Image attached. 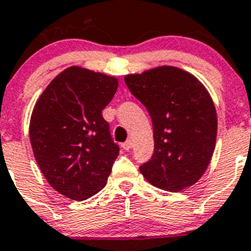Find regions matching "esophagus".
<instances>
[{
	"mask_svg": "<svg viewBox=\"0 0 251 251\" xmlns=\"http://www.w3.org/2000/svg\"><path fill=\"white\" fill-rule=\"evenodd\" d=\"M121 147H123L124 150L128 151V150H130L132 148V141L131 140H127V141H126V143H124L123 145H121Z\"/></svg>",
	"mask_w": 251,
	"mask_h": 251,
	"instance_id": "esophagus-1",
	"label": "esophagus"
}]
</instances>
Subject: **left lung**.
Masks as SVG:
<instances>
[{
  "instance_id": "8db88e82",
  "label": "left lung",
  "mask_w": 251,
  "mask_h": 251,
  "mask_svg": "<svg viewBox=\"0 0 251 251\" xmlns=\"http://www.w3.org/2000/svg\"><path fill=\"white\" fill-rule=\"evenodd\" d=\"M125 83L151 117L154 152L140 165L144 178L171 192L193 186L216 144L217 115L210 93L195 75L169 65L128 74Z\"/></svg>"
}]
</instances>
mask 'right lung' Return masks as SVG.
<instances>
[{
	"label": "right lung",
	"instance_id": "1",
	"mask_svg": "<svg viewBox=\"0 0 251 251\" xmlns=\"http://www.w3.org/2000/svg\"><path fill=\"white\" fill-rule=\"evenodd\" d=\"M119 82L80 67L58 74L35 104L30 141L48 183L65 197L83 201L106 184L120 148L103 110Z\"/></svg>",
	"mask_w": 251,
	"mask_h": 251
}]
</instances>
